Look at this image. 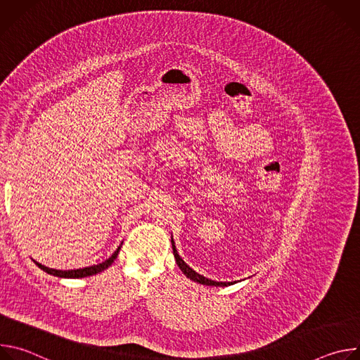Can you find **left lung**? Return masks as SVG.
<instances>
[{"label":"left lung","mask_w":360,"mask_h":360,"mask_svg":"<svg viewBox=\"0 0 360 360\" xmlns=\"http://www.w3.org/2000/svg\"><path fill=\"white\" fill-rule=\"evenodd\" d=\"M172 249H174L176 265H178L179 269H181L189 279H192L193 282H198V283H202V285H208V286H228V285H232V282H217V281H211V279H208V278H205V276L196 274L192 268H189V266L182 261V258L178 255V250H176V248H175L174 239H172Z\"/></svg>","instance_id":"1"}]
</instances>
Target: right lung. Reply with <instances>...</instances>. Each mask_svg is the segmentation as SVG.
<instances>
[{"mask_svg": "<svg viewBox=\"0 0 360 360\" xmlns=\"http://www.w3.org/2000/svg\"><path fill=\"white\" fill-rule=\"evenodd\" d=\"M121 249V245L118 246V249L112 253L111 258H108L107 261H104L102 264H98V265H92V266H88V268H82V269H72V271H57V269H51V268H46L38 262H35L44 272L49 274V275H54V276H58V278H85V276H92V275H96L99 272H102L104 269H107L118 256V252Z\"/></svg>", "mask_w": 360, "mask_h": 360, "instance_id": "add662e5", "label": "right lung"}]
</instances>
